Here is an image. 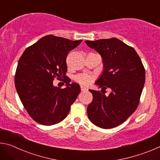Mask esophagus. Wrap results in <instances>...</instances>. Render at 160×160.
<instances>
[{
	"instance_id": "obj_1",
	"label": "esophagus",
	"mask_w": 160,
	"mask_h": 160,
	"mask_svg": "<svg viewBox=\"0 0 160 160\" xmlns=\"http://www.w3.org/2000/svg\"><path fill=\"white\" fill-rule=\"evenodd\" d=\"M80 89H81V91H82V92H85V91L88 90V88H85V87H84V86H80Z\"/></svg>"
}]
</instances>
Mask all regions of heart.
Listing matches in <instances>:
<instances>
[{
  "label": "heart",
  "instance_id": "obj_1",
  "mask_svg": "<svg viewBox=\"0 0 160 160\" xmlns=\"http://www.w3.org/2000/svg\"><path fill=\"white\" fill-rule=\"evenodd\" d=\"M94 80L92 75H89L88 73H81L78 74L75 77V80L77 82L84 85H88Z\"/></svg>",
  "mask_w": 160,
  "mask_h": 160
}]
</instances>
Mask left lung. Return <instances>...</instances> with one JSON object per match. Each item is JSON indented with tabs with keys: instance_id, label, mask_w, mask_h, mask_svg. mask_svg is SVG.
<instances>
[{
	"instance_id": "1",
	"label": "left lung",
	"mask_w": 160,
	"mask_h": 160,
	"mask_svg": "<svg viewBox=\"0 0 160 160\" xmlns=\"http://www.w3.org/2000/svg\"><path fill=\"white\" fill-rule=\"evenodd\" d=\"M102 56L104 70L96 84L101 91L90 90L93 99L88 107L90 120L99 128H113L123 123L140 102L145 70L133 48L116 38L85 41ZM112 90L109 96L102 90Z\"/></svg>"
}]
</instances>
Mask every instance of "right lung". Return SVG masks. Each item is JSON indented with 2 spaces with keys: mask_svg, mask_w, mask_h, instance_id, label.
<instances>
[{
  "mask_svg": "<svg viewBox=\"0 0 160 160\" xmlns=\"http://www.w3.org/2000/svg\"><path fill=\"white\" fill-rule=\"evenodd\" d=\"M82 40L71 41L50 34L26 48L19 59L15 85L19 97L31 118L45 126L60 123L80 92V85L70 84L66 58ZM63 80L66 88L52 85Z\"/></svg>",
  "mask_w": 160,
  "mask_h": 160,
  "instance_id": "right-lung-1",
  "label": "right lung"
}]
</instances>
